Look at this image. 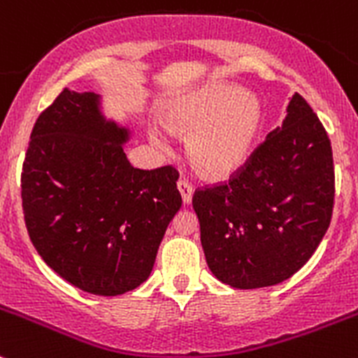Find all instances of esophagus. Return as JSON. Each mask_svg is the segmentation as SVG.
Wrapping results in <instances>:
<instances>
[{
	"mask_svg": "<svg viewBox=\"0 0 358 358\" xmlns=\"http://www.w3.org/2000/svg\"><path fill=\"white\" fill-rule=\"evenodd\" d=\"M178 190L182 194L183 204H189L192 201V194H194V187L192 183L187 182V180H178Z\"/></svg>",
	"mask_w": 358,
	"mask_h": 358,
	"instance_id": "esophagus-1",
	"label": "esophagus"
}]
</instances>
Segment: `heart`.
Masks as SVG:
<instances>
[{
	"instance_id": "1",
	"label": "heart",
	"mask_w": 358,
	"mask_h": 358,
	"mask_svg": "<svg viewBox=\"0 0 358 358\" xmlns=\"http://www.w3.org/2000/svg\"><path fill=\"white\" fill-rule=\"evenodd\" d=\"M166 129L189 136V159L208 180H225L248 161L262 127L259 99L236 87L210 83L171 103L164 112ZM166 148L162 138L154 136Z\"/></svg>"
}]
</instances>
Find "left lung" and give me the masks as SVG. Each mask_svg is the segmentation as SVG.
<instances>
[{
    "mask_svg": "<svg viewBox=\"0 0 358 358\" xmlns=\"http://www.w3.org/2000/svg\"><path fill=\"white\" fill-rule=\"evenodd\" d=\"M208 267L225 285L285 282L310 260L331 224L334 162L325 127L294 94L280 127L229 182L192 197Z\"/></svg>",
    "mask_w": 358,
    "mask_h": 358,
    "instance_id": "obj_1",
    "label": "left lung"
}]
</instances>
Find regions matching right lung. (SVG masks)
Returning a JSON list of instances; mask_svg holds the SVG:
<instances>
[{"label": "right lung", "mask_w": 358, "mask_h": 358, "mask_svg": "<svg viewBox=\"0 0 358 358\" xmlns=\"http://www.w3.org/2000/svg\"><path fill=\"white\" fill-rule=\"evenodd\" d=\"M99 103L94 92L64 89L40 113L20 194L45 264L83 292L119 296L150 276L182 196L173 166L129 164V131L106 120Z\"/></svg>", "instance_id": "right-lung-1"}]
</instances>
